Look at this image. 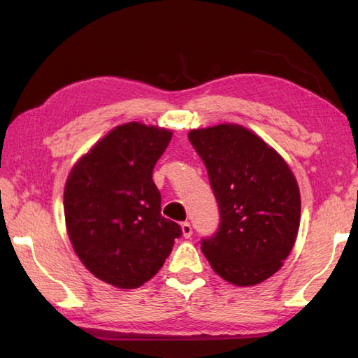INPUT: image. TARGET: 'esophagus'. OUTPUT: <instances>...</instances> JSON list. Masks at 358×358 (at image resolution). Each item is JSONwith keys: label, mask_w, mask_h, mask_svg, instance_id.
I'll return each instance as SVG.
<instances>
[{"label": "esophagus", "mask_w": 358, "mask_h": 358, "mask_svg": "<svg viewBox=\"0 0 358 358\" xmlns=\"http://www.w3.org/2000/svg\"><path fill=\"white\" fill-rule=\"evenodd\" d=\"M181 232H183V237H186V238L191 237V235H192V226H191V223H189V222L181 223Z\"/></svg>", "instance_id": "obj_1"}]
</instances>
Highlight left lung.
<instances>
[{
	"label": "left lung",
	"mask_w": 358,
	"mask_h": 358,
	"mask_svg": "<svg viewBox=\"0 0 358 358\" xmlns=\"http://www.w3.org/2000/svg\"><path fill=\"white\" fill-rule=\"evenodd\" d=\"M187 136L220 209L218 231L201 240L204 257L235 286L262 283L283 266L299 234L301 200L291 167L240 124L194 129Z\"/></svg>",
	"instance_id": "8db88e82"
}]
</instances>
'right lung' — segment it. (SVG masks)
<instances>
[{
  "label": "right lung",
  "instance_id": "add662e5",
  "mask_svg": "<svg viewBox=\"0 0 358 358\" xmlns=\"http://www.w3.org/2000/svg\"><path fill=\"white\" fill-rule=\"evenodd\" d=\"M172 132L138 121L117 126L83 155L64 186L75 254L106 283L135 289L162 269L181 227L162 217L152 172Z\"/></svg>",
  "mask_w": 358,
  "mask_h": 358
}]
</instances>
